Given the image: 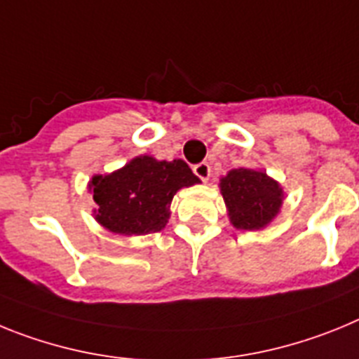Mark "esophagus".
I'll return each mask as SVG.
<instances>
[{
  "mask_svg": "<svg viewBox=\"0 0 359 359\" xmlns=\"http://www.w3.org/2000/svg\"><path fill=\"white\" fill-rule=\"evenodd\" d=\"M193 173H195V175H197L202 182H205V180L210 179V175H211L210 164H208V162H198V164H195V166H193Z\"/></svg>",
  "mask_w": 359,
  "mask_h": 359,
  "instance_id": "34e87169",
  "label": "esophagus"
}]
</instances>
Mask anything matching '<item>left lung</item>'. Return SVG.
I'll list each match as a JSON object with an SVG mask.
<instances>
[{
    "label": "left lung",
    "mask_w": 359,
    "mask_h": 359,
    "mask_svg": "<svg viewBox=\"0 0 359 359\" xmlns=\"http://www.w3.org/2000/svg\"><path fill=\"white\" fill-rule=\"evenodd\" d=\"M229 218L238 229H262L282 205V188L262 171L238 168L220 180Z\"/></svg>",
    "instance_id": "left-lung-1"
}]
</instances>
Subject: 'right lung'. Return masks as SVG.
Segmentation results:
<instances>
[{
	"label": "right lung",
	"mask_w": 359,
	"mask_h": 359,
	"mask_svg": "<svg viewBox=\"0 0 359 359\" xmlns=\"http://www.w3.org/2000/svg\"><path fill=\"white\" fill-rule=\"evenodd\" d=\"M197 182L198 177L180 158L168 162L137 157L123 170L93 177L90 189L97 204L95 218L121 235L157 233L166 226L173 195Z\"/></svg>",
	"instance_id": "1"
}]
</instances>
